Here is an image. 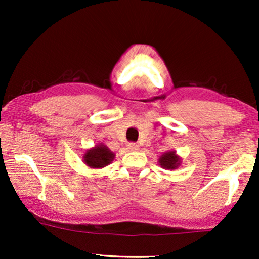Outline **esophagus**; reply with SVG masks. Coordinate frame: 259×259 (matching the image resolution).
Here are the masks:
<instances>
[{
    "instance_id": "esophagus-1",
    "label": "esophagus",
    "mask_w": 259,
    "mask_h": 259,
    "mask_svg": "<svg viewBox=\"0 0 259 259\" xmlns=\"http://www.w3.org/2000/svg\"><path fill=\"white\" fill-rule=\"evenodd\" d=\"M127 148H129L130 151H138V150H139V145H138V144H134V142H132V144L127 145Z\"/></svg>"
}]
</instances>
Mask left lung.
<instances>
[{"label": "left lung", "mask_w": 259, "mask_h": 259, "mask_svg": "<svg viewBox=\"0 0 259 259\" xmlns=\"http://www.w3.org/2000/svg\"><path fill=\"white\" fill-rule=\"evenodd\" d=\"M158 164L165 170H174L181 165V158L175 151H167L158 158Z\"/></svg>", "instance_id": "8db88e82"}]
</instances>
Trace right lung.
<instances>
[{
    "instance_id": "right-lung-1",
    "label": "right lung",
    "mask_w": 259,
    "mask_h": 259,
    "mask_svg": "<svg viewBox=\"0 0 259 259\" xmlns=\"http://www.w3.org/2000/svg\"><path fill=\"white\" fill-rule=\"evenodd\" d=\"M114 157L115 153H113L105 144H97L86 150L82 156V162L86 167L91 169H102L111 164Z\"/></svg>"
}]
</instances>
